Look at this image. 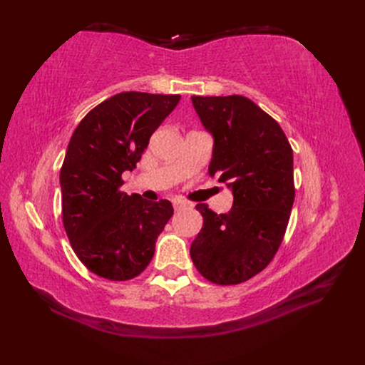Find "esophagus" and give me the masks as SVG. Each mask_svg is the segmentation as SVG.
Instances as JSON below:
<instances>
[{
    "mask_svg": "<svg viewBox=\"0 0 365 365\" xmlns=\"http://www.w3.org/2000/svg\"><path fill=\"white\" fill-rule=\"evenodd\" d=\"M173 207H175V210H181V208L189 207V202L180 200V197H176V200H173Z\"/></svg>",
    "mask_w": 365,
    "mask_h": 365,
    "instance_id": "34e87169",
    "label": "esophagus"
}]
</instances>
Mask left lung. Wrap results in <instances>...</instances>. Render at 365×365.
<instances>
[{
  "instance_id": "8db88e82",
  "label": "left lung",
  "mask_w": 365,
  "mask_h": 365,
  "mask_svg": "<svg viewBox=\"0 0 365 365\" xmlns=\"http://www.w3.org/2000/svg\"><path fill=\"white\" fill-rule=\"evenodd\" d=\"M213 135L210 176L233 193V207L217 215L197 204L204 224L190 247L196 269L216 284L247 282L277 252L295 197L292 148L271 115L244 96H192Z\"/></svg>"
}]
</instances>
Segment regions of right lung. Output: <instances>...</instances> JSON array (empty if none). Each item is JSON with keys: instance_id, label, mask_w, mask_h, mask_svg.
Listing matches in <instances>:
<instances>
[{"instance_id": "1", "label": "right lung", "mask_w": 365, "mask_h": 365, "mask_svg": "<svg viewBox=\"0 0 365 365\" xmlns=\"http://www.w3.org/2000/svg\"><path fill=\"white\" fill-rule=\"evenodd\" d=\"M181 96L126 91L106 98L76 128L61 169L62 220L76 256L91 272L123 282L146 269L173 215L168 200L126 195L150 135Z\"/></svg>"}]
</instances>
